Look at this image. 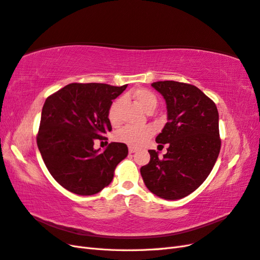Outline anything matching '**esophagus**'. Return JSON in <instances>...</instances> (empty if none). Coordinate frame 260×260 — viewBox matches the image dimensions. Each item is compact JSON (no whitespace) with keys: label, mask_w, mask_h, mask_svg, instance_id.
I'll use <instances>...</instances> for the list:
<instances>
[{"label":"esophagus","mask_w":260,"mask_h":260,"mask_svg":"<svg viewBox=\"0 0 260 260\" xmlns=\"http://www.w3.org/2000/svg\"><path fill=\"white\" fill-rule=\"evenodd\" d=\"M136 152H137V149L135 147H131V146L129 147V153L130 154H133V153H136Z\"/></svg>","instance_id":"esophagus-1"}]
</instances>
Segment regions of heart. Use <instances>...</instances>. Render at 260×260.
Segmentation results:
<instances>
[{
	"label": "heart",
	"instance_id": "b5f03b06",
	"mask_svg": "<svg viewBox=\"0 0 260 260\" xmlns=\"http://www.w3.org/2000/svg\"><path fill=\"white\" fill-rule=\"evenodd\" d=\"M123 99L133 100L147 113L153 112L157 106V102H158L156 94L145 88H139L125 93ZM122 103V99H116L108 108V120L113 125H118L121 122L120 111ZM152 136L153 129L148 125H144V127H123L116 133L115 139L117 142L124 143L131 147H139L144 144Z\"/></svg>",
	"mask_w": 260,
	"mask_h": 260
}]
</instances>
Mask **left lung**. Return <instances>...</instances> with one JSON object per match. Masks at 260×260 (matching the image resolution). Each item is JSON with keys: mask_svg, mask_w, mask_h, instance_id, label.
<instances>
[{"mask_svg": "<svg viewBox=\"0 0 260 260\" xmlns=\"http://www.w3.org/2000/svg\"><path fill=\"white\" fill-rule=\"evenodd\" d=\"M152 86L166 100L168 122L156 142L168 144V148L161 159L149 149L151 159L141 167V176L155 195L179 200L206 180L218 158L221 147L218 109L195 85L157 81Z\"/></svg>", "mask_w": 260, "mask_h": 260, "instance_id": "left-lung-1", "label": "left lung"}]
</instances>
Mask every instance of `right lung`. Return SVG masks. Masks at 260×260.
I'll return each instance as SVG.
<instances>
[{"mask_svg":"<svg viewBox=\"0 0 260 260\" xmlns=\"http://www.w3.org/2000/svg\"><path fill=\"white\" fill-rule=\"evenodd\" d=\"M127 84L70 83L45 100L37 144L46 168L66 190L93 195L112 182L114 172L128 155L124 143H109L104 152L94 141L112 131L108 108Z\"/></svg>","mask_w":260,"mask_h":260,"instance_id":"right-lung-1","label":"right lung"}]
</instances>
